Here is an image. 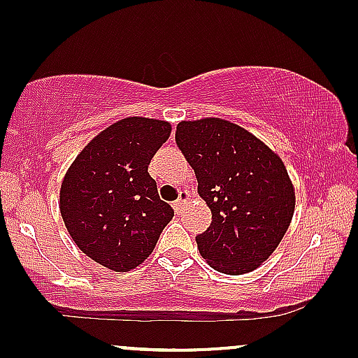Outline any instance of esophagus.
<instances>
[{"instance_id":"34e87169","label":"esophagus","mask_w":358,"mask_h":358,"mask_svg":"<svg viewBox=\"0 0 358 358\" xmlns=\"http://www.w3.org/2000/svg\"><path fill=\"white\" fill-rule=\"evenodd\" d=\"M187 199H189V194H187V191H180V193H179V198L176 199L174 203H172V206H174V211H176V213H180V211H182V208H184V203H186Z\"/></svg>"}]
</instances>
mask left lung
<instances>
[{"instance_id": "8db88e82", "label": "left lung", "mask_w": 358, "mask_h": 358, "mask_svg": "<svg viewBox=\"0 0 358 358\" xmlns=\"http://www.w3.org/2000/svg\"><path fill=\"white\" fill-rule=\"evenodd\" d=\"M176 143L211 210L210 227L196 236L201 256L227 275L256 270L294 217L295 191L282 159L255 134L218 117L179 122Z\"/></svg>"}]
</instances>
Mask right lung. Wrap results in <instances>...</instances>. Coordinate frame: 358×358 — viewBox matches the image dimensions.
<instances>
[{"instance_id": "obj_1", "label": "right lung", "mask_w": 358, "mask_h": 358, "mask_svg": "<svg viewBox=\"0 0 358 358\" xmlns=\"http://www.w3.org/2000/svg\"><path fill=\"white\" fill-rule=\"evenodd\" d=\"M171 136V124L148 117L114 122L80 152L59 191V210L71 239L88 257L129 271L155 249L174 217L160 199L148 165Z\"/></svg>"}]
</instances>
